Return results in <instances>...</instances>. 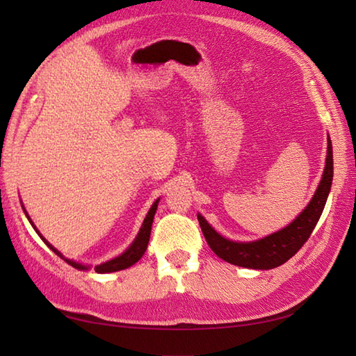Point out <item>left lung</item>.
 I'll return each mask as SVG.
<instances>
[{"label":"left lung","mask_w":356,"mask_h":356,"mask_svg":"<svg viewBox=\"0 0 356 356\" xmlns=\"http://www.w3.org/2000/svg\"><path fill=\"white\" fill-rule=\"evenodd\" d=\"M332 179H334V157H332V143L329 139L326 166H324L321 182L306 209L289 226L261 240L237 243V241H231L217 234L205 218L197 214L207 243L217 257L231 264H236V266L251 269H272L282 266L297 254L311 237L314 228L320 220L324 205H326Z\"/></svg>","instance_id":"8db88e82"}]
</instances>
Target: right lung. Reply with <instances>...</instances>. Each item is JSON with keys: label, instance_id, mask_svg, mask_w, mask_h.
<instances>
[{"label": "right lung", "instance_id": "right-lung-1", "mask_svg": "<svg viewBox=\"0 0 356 356\" xmlns=\"http://www.w3.org/2000/svg\"><path fill=\"white\" fill-rule=\"evenodd\" d=\"M157 203H159V200H156V202L153 203V207L149 208L148 214H147V217H145V220H143V223H142V228H140V231H139V234H138V237H136V240L133 241L131 246L128 248L122 255L116 257V259H113V260H110V261H107V263L97 264V266L95 268V270L97 272V274H105V272L122 270V269H127V268L133 266L134 263H138V261L140 260V257H142L143 254H145V251H147V246H148V241H149V234H151V225H153V218H154L156 209H157ZM24 213H26V211H24ZM26 216H27V213H26ZM27 218H29V216H27ZM29 222L32 223V220H30V218H29ZM32 226L35 228L33 223H32ZM35 231L38 232L36 228H35ZM38 234H40V232H38ZM40 237L42 238L44 243L51 249L53 252H55L58 257H61V259H64L63 254L59 252V251H56V249L53 248V246L49 243V241L41 236V234H40ZM64 260H65V259H64ZM65 261L69 263V264H72L73 268L87 269V266H82V264L74 263V261H72V260H65Z\"/></svg>", "mask_w": 356, "mask_h": 356}]
</instances>
